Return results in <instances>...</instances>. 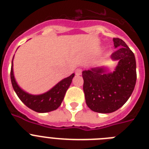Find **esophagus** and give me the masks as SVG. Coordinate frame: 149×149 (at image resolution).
<instances>
[{
  "label": "esophagus",
  "instance_id": "obj_1",
  "mask_svg": "<svg viewBox=\"0 0 149 149\" xmlns=\"http://www.w3.org/2000/svg\"><path fill=\"white\" fill-rule=\"evenodd\" d=\"M75 74L76 75H81V74H82V68H77V69H76L75 71Z\"/></svg>",
  "mask_w": 149,
  "mask_h": 149
}]
</instances>
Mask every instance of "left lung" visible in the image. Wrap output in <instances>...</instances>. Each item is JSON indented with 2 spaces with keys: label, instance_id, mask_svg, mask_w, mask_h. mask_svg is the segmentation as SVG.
<instances>
[{
  "label": "left lung",
  "instance_id": "1",
  "mask_svg": "<svg viewBox=\"0 0 149 149\" xmlns=\"http://www.w3.org/2000/svg\"><path fill=\"white\" fill-rule=\"evenodd\" d=\"M116 51L112 60H119L113 72L104 67L84 71V89L89 108L101 113H110L125 104L134 91L136 81L135 56L126 43L113 38Z\"/></svg>",
  "mask_w": 149,
  "mask_h": 149
}]
</instances>
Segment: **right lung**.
<instances>
[{
    "mask_svg": "<svg viewBox=\"0 0 149 149\" xmlns=\"http://www.w3.org/2000/svg\"><path fill=\"white\" fill-rule=\"evenodd\" d=\"M74 76V74L73 73L69 77L60 81L56 86L44 94L37 95H30L22 90L17 84L13 74V65L12 61L10 78L13 89L18 98L27 107L38 113H48L58 108L64 98L67 89L72 84Z\"/></svg>",
    "mask_w": 149,
    "mask_h": 149,
    "instance_id": "1",
    "label": "right lung"
}]
</instances>
